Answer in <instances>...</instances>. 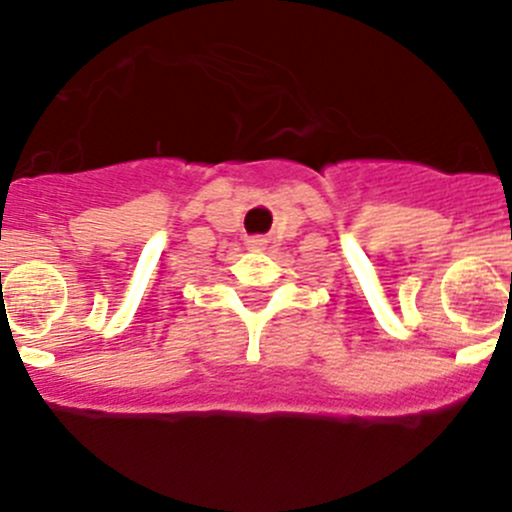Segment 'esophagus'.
<instances>
[{"label": "esophagus", "instance_id": "1", "mask_svg": "<svg viewBox=\"0 0 512 512\" xmlns=\"http://www.w3.org/2000/svg\"><path fill=\"white\" fill-rule=\"evenodd\" d=\"M247 247H250V250H265V240L252 238V240H247Z\"/></svg>", "mask_w": 512, "mask_h": 512}]
</instances>
